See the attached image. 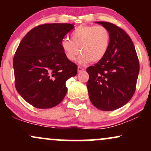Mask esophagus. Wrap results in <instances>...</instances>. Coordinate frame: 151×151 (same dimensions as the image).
<instances>
[{
	"label": "esophagus",
	"mask_w": 151,
	"mask_h": 151,
	"mask_svg": "<svg viewBox=\"0 0 151 151\" xmlns=\"http://www.w3.org/2000/svg\"><path fill=\"white\" fill-rule=\"evenodd\" d=\"M77 70H78V72H82V71H84V69L81 67H78Z\"/></svg>",
	"instance_id": "obj_1"
}]
</instances>
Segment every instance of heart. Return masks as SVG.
Instances as JSON below:
<instances>
[{"label":"heart","instance_id":"heart-1","mask_svg":"<svg viewBox=\"0 0 151 151\" xmlns=\"http://www.w3.org/2000/svg\"><path fill=\"white\" fill-rule=\"evenodd\" d=\"M72 40L65 37L61 47L65 57L74 61L79 52L82 53L78 62L85 65L89 61L97 62L104 58L110 45V32L102 25H81L71 34Z\"/></svg>","mask_w":151,"mask_h":151}]
</instances>
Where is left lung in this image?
<instances>
[{"label": "left lung", "mask_w": 151, "mask_h": 151, "mask_svg": "<svg viewBox=\"0 0 151 151\" xmlns=\"http://www.w3.org/2000/svg\"><path fill=\"white\" fill-rule=\"evenodd\" d=\"M106 27L111 40L104 58L86 69V83L92 104L102 111L121 108L132 98L139 73V62L131 39L124 30L107 22H96Z\"/></svg>", "instance_id": "obj_1"}]
</instances>
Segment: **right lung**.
<instances>
[{
    "label": "right lung",
    "instance_id": "1",
    "mask_svg": "<svg viewBox=\"0 0 151 151\" xmlns=\"http://www.w3.org/2000/svg\"><path fill=\"white\" fill-rule=\"evenodd\" d=\"M74 27L68 23L43 24L22 38L13 58L15 85L19 94L37 109L55 106L65 98L66 81L77 73L61 47Z\"/></svg>",
    "mask_w": 151,
    "mask_h": 151
}]
</instances>
